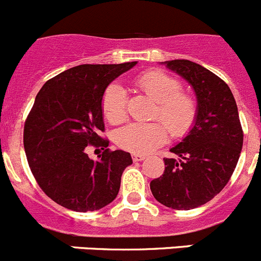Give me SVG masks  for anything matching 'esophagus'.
I'll use <instances>...</instances> for the list:
<instances>
[{
    "label": "esophagus",
    "mask_w": 261,
    "mask_h": 261,
    "mask_svg": "<svg viewBox=\"0 0 261 261\" xmlns=\"http://www.w3.org/2000/svg\"><path fill=\"white\" fill-rule=\"evenodd\" d=\"M132 159H133V161H142V160H145L146 156L142 155V153H133Z\"/></svg>",
    "instance_id": "esophagus-1"
}]
</instances>
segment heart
<instances>
[{
    "label": "heart",
    "mask_w": 261,
    "mask_h": 261,
    "mask_svg": "<svg viewBox=\"0 0 261 261\" xmlns=\"http://www.w3.org/2000/svg\"><path fill=\"white\" fill-rule=\"evenodd\" d=\"M135 84L158 108L152 119L160 121L130 123L118 129L114 140L121 150L133 153H148L168 141L167 130L173 138H183L196 124L198 108L191 95L180 91L182 83L160 70H148L136 78ZM102 114L111 124H120L128 116V95L119 83L109 84L101 101Z\"/></svg>",
    "instance_id": "heart-1"
}]
</instances>
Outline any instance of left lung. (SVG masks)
Wrapping results in <instances>:
<instances>
[{
	"label": "left lung",
	"instance_id": "8db88e82",
	"mask_svg": "<svg viewBox=\"0 0 261 261\" xmlns=\"http://www.w3.org/2000/svg\"><path fill=\"white\" fill-rule=\"evenodd\" d=\"M193 87L197 97L196 124L173 147L179 159H164L163 177L151 180L153 197L175 210L201 206L225 187L240 159L244 130L228 84L190 60L165 61Z\"/></svg>",
	"mask_w": 261,
	"mask_h": 261
}]
</instances>
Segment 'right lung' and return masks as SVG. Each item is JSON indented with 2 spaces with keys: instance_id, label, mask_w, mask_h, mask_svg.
I'll return each mask as SVG.
<instances>
[{
  "instance_id": "add662e5",
  "label": "right lung",
  "mask_w": 261,
  "mask_h": 261,
  "mask_svg": "<svg viewBox=\"0 0 261 261\" xmlns=\"http://www.w3.org/2000/svg\"><path fill=\"white\" fill-rule=\"evenodd\" d=\"M137 61L68 69L44 83L24 124V150L37 183L49 198L74 212H95L116 197L130 153L111 151L102 119L106 87ZM101 147L98 161L85 153Z\"/></svg>"
}]
</instances>
